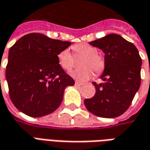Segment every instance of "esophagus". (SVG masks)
<instances>
[{
    "label": "esophagus",
    "instance_id": "esophagus-1",
    "mask_svg": "<svg viewBox=\"0 0 150 150\" xmlns=\"http://www.w3.org/2000/svg\"><path fill=\"white\" fill-rule=\"evenodd\" d=\"M75 86L76 87H80V86H82V83H79V82H75Z\"/></svg>",
    "mask_w": 150,
    "mask_h": 150
}]
</instances>
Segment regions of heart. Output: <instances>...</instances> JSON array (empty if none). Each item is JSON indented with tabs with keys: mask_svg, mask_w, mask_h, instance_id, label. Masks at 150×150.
I'll return each mask as SVG.
<instances>
[{
	"mask_svg": "<svg viewBox=\"0 0 150 150\" xmlns=\"http://www.w3.org/2000/svg\"><path fill=\"white\" fill-rule=\"evenodd\" d=\"M75 56H83L80 62L83 67L71 73L73 78L77 81L83 82L88 80L93 75V71L100 73L104 68V59L97 54V49L89 43H79L72 46ZM59 65L66 71H70L74 65V59L68 49L61 50L57 55Z\"/></svg>",
	"mask_w": 150,
	"mask_h": 150,
	"instance_id": "heart-1",
	"label": "heart"
}]
</instances>
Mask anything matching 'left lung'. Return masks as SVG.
Segmentation results:
<instances>
[{"mask_svg": "<svg viewBox=\"0 0 150 150\" xmlns=\"http://www.w3.org/2000/svg\"><path fill=\"white\" fill-rule=\"evenodd\" d=\"M89 44L105 54L100 76L104 83H92L96 94L84 100L85 107L96 116L115 118L129 108L140 88L142 59L137 47L119 34H108Z\"/></svg>", "mask_w": 150, "mask_h": 150, "instance_id": "1", "label": "left lung"}]
</instances>
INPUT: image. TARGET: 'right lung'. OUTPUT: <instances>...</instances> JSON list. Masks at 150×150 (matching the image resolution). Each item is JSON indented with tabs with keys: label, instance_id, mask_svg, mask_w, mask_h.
I'll return each instance as SVG.
<instances>
[{
	"label": "right lung",
	"instance_id": "right-lung-1",
	"mask_svg": "<svg viewBox=\"0 0 150 150\" xmlns=\"http://www.w3.org/2000/svg\"><path fill=\"white\" fill-rule=\"evenodd\" d=\"M71 43L32 33L9 49L5 77L10 99L18 110L41 117L59 107L65 88L75 81L59 65L57 55Z\"/></svg>",
	"mask_w": 150,
	"mask_h": 150
}]
</instances>
